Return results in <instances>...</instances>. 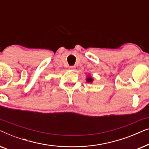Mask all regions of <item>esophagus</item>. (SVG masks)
<instances>
[{
	"mask_svg": "<svg viewBox=\"0 0 149 149\" xmlns=\"http://www.w3.org/2000/svg\"><path fill=\"white\" fill-rule=\"evenodd\" d=\"M69 68H70V70H74V69H75V66H70V67H69Z\"/></svg>",
	"mask_w": 149,
	"mask_h": 149,
	"instance_id": "esophagus-1",
	"label": "esophagus"
}]
</instances>
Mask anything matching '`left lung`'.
I'll use <instances>...</instances> for the list:
<instances>
[{
    "mask_svg": "<svg viewBox=\"0 0 149 149\" xmlns=\"http://www.w3.org/2000/svg\"><path fill=\"white\" fill-rule=\"evenodd\" d=\"M87 81L88 83H92V81H93V79L91 78V77H89L88 78H87Z\"/></svg>",
    "mask_w": 149,
    "mask_h": 149,
    "instance_id": "left-lung-1",
    "label": "left lung"
}]
</instances>
